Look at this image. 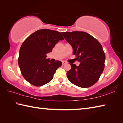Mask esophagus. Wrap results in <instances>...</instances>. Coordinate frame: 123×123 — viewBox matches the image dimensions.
Listing matches in <instances>:
<instances>
[{"label": "esophagus", "mask_w": 123, "mask_h": 123, "mask_svg": "<svg viewBox=\"0 0 123 123\" xmlns=\"http://www.w3.org/2000/svg\"><path fill=\"white\" fill-rule=\"evenodd\" d=\"M67 64V62H65V61H63L62 62V65H66Z\"/></svg>", "instance_id": "1"}]
</instances>
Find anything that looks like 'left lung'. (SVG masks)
Here are the masks:
<instances>
[{
    "label": "left lung",
    "instance_id": "left-lung-1",
    "mask_svg": "<svg viewBox=\"0 0 123 123\" xmlns=\"http://www.w3.org/2000/svg\"><path fill=\"white\" fill-rule=\"evenodd\" d=\"M62 34L72 46L73 54L80 62L78 66L69 63L71 69L67 72L68 79L80 87L92 86L98 80L105 67V54L102 46L85 32H62Z\"/></svg>",
    "mask_w": 123,
    "mask_h": 123
}]
</instances>
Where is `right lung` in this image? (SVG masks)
<instances>
[{"label": "right lung", "instance_id": "add662e5", "mask_svg": "<svg viewBox=\"0 0 123 123\" xmlns=\"http://www.w3.org/2000/svg\"><path fill=\"white\" fill-rule=\"evenodd\" d=\"M64 40L61 32L50 29H40L31 34L21 45L18 65L23 76L30 84L41 86L53 80L62 62L46 59L59 40Z\"/></svg>", "mask_w": 123, "mask_h": 123}]
</instances>
